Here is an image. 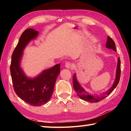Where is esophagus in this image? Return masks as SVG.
<instances>
[{
  "label": "esophagus",
  "mask_w": 131,
  "mask_h": 131,
  "mask_svg": "<svg viewBox=\"0 0 131 131\" xmlns=\"http://www.w3.org/2000/svg\"><path fill=\"white\" fill-rule=\"evenodd\" d=\"M65 67L66 68H73V65L69 62H67L65 63Z\"/></svg>",
  "instance_id": "34e87169"
}]
</instances>
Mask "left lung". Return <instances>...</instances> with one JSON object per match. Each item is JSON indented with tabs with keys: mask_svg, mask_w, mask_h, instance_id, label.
<instances>
[{
	"mask_svg": "<svg viewBox=\"0 0 131 131\" xmlns=\"http://www.w3.org/2000/svg\"><path fill=\"white\" fill-rule=\"evenodd\" d=\"M106 47L107 48H110V49L113 50L114 51H116V44H115L114 41L113 40V39L110 37L109 36L107 37V40L106 44ZM120 75H121V62L120 59L118 58V63H117V67L116 70V79H115V81L114 82L113 84L112 87H110V89H108L107 91H106L105 92H103L102 94L99 95H90L89 93L86 91L84 89V88L81 87L80 84L77 81L76 75V74H74L73 76V87L74 90L76 91L78 96L80 97L81 99L84 101H86L88 102H90L91 103H95V102H98L103 100L107 97L108 95H109L111 93L113 92L117 85H118L119 83V79H120Z\"/></svg>",
	"mask_w": 131,
	"mask_h": 131,
	"instance_id": "8db88e82",
	"label": "left lung"
}]
</instances>
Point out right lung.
<instances>
[{
	"label": "right lung",
	"instance_id": "1",
	"mask_svg": "<svg viewBox=\"0 0 131 131\" xmlns=\"http://www.w3.org/2000/svg\"><path fill=\"white\" fill-rule=\"evenodd\" d=\"M38 34V31L32 28L24 31L13 51L10 65L15 92L22 100L33 106H41L50 100L61 66L59 63L57 64L51 68L44 70L33 79L26 76L20 66L23 52L26 46Z\"/></svg>",
	"mask_w": 131,
	"mask_h": 131
}]
</instances>
